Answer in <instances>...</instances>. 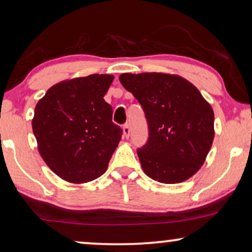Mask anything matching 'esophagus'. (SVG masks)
Listing matches in <instances>:
<instances>
[{"instance_id": "esophagus-1", "label": "esophagus", "mask_w": 252, "mask_h": 252, "mask_svg": "<svg viewBox=\"0 0 252 252\" xmlns=\"http://www.w3.org/2000/svg\"><path fill=\"white\" fill-rule=\"evenodd\" d=\"M123 133H124V136H125L126 138L129 137L130 135V127L128 124H125V125L123 126Z\"/></svg>"}]
</instances>
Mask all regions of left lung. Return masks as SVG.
Returning a JSON list of instances; mask_svg holds the SVG:
<instances>
[{"label":"left lung","instance_id":"1","mask_svg":"<svg viewBox=\"0 0 252 252\" xmlns=\"http://www.w3.org/2000/svg\"><path fill=\"white\" fill-rule=\"evenodd\" d=\"M119 81L143 108L149 137L137 155L144 173L160 183L187 181L200 169L214 141V111L180 76L123 74Z\"/></svg>","mask_w":252,"mask_h":252}]
</instances>
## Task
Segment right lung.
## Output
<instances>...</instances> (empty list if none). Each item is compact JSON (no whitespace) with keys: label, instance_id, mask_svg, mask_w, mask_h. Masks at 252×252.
Masks as SVG:
<instances>
[{"label":"right lung","instance_id":"right-lung-1","mask_svg":"<svg viewBox=\"0 0 252 252\" xmlns=\"http://www.w3.org/2000/svg\"><path fill=\"white\" fill-rule=\"evenodd\" d=\"M112 79L93 74L59 83L36 104L32 124L38 151L63 180L86 183L107 170L123 135L103 99Z\"/></svg>","mask_w":252,"mask_h":252}]
</instances>
